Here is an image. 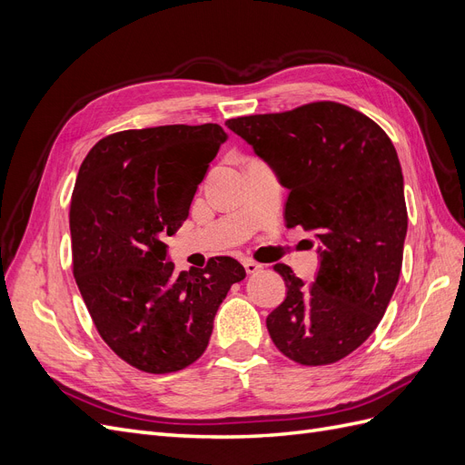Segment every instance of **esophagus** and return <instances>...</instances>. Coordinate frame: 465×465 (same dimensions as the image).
<instances>
[{
	"instance_id": "34e87169",
	"label": "esophagus",
	"mask_w": 465,
	"mask_h": 465,
	"mask_svg": "<svg viewBox=\"0 0 465 465\" xmlns=\"http://www.w3.org/2000/svg\"><path fill=\"white\" fill-rule=\"evenodd\" d=\"M244 270H246V273H258L260 270H262V263H258V262H254V260H244Z\"/></svg>"
}]
</instances>
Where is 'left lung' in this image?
I'll list each match as a JSON object with an SVG mask.
<instances>
[{
    "label": "left lung",
    "instance_id": "obj_1",
    "mask_svg": "<svg viewBox=\"0 0 465 465\" xmlns=\"http://www.w3.org/2000/svg\"><path fill=\"white\" fill-rule=\"evenodd\" d=\"M227 125L289 188L287 227L316 231L323 244L312 287L273 265L287 297L265 320L272 341L304 367L341 361L376 330L400 279L407 207L396 147L374 120L333 101Z\"/></svg>",
    "mask_w": 465,
    "mask_h": 465
}]
</instances>
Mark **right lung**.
<instances>
[{
    "mask_svg": "<svg viewBox=\"0 0 465 465\" xmlns=\"http://www.w3.org/2000/svg\"><path fill=\"white\" fill-rule=\"evenodd\" d=\"M224 139L219 124L124 130L81 163L69 203L75 283L98 335L137 371L198 361L219 304L246 277L229 256L176 273L163 242L188 219Z\"/></svg>",
    "mask_w": 465,
    "mask_h": 465,
    "instance_id": "obj_1",
    "label": "right lung"
}]
</instances>
